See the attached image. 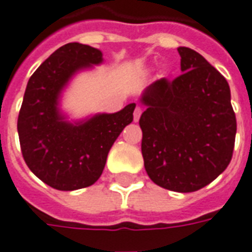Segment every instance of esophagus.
<instances>
[{"instance_id":"esophagus-1","label":"esophagus","mask_w":252,"mask_h":252,"mask_svg":"<svg viewBox=\"0 0 252 252\" xmlns=\"http://www.w3.org/2000/svg\"><path fill=\"white\" fill-rule=\"evenodd\" d=\"M141 113H143V108H141V107H136L135 108V112H133V120H135V121L140 120Z\"/></svg>"}]
</instances>
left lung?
<instances>
[{"instance_id": "1", "label": "left lung", "mask_w": 252, "mask_h": 252, "mask_svg": "<svg viewBox=\"0 0 252 252\" xmlns=\"http://www.w3.org/2000/svg\"><path fill=\"white\" fill-rule=\"evenodd\" d=\"M176 79L145 89L139 124L145 171L155 184L175 192L206 187L230 164L236 135L230 87L202 55L180 46Z\"/></svg>"}]
</instances>
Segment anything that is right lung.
<instances>
[{"instance_id": "right-lung-1", "label": "right lung", "mask_w": 252, "mask_h": 252, "mask_svg": "<svg viewBox=\"0 0 252 252\" xmlns=\"http://www.w3.org/2000/svg\"><path fill=\"white\" fill-rule=\"evenodd\" d=\"M101 63L98 49L69 42L53 52L28 81L17 121L22 156L37 178L60 191L96 183L111 147L133 120L135 102L74 124L60 113V93L70 77Z\"/></svg>"}]
</instances>
